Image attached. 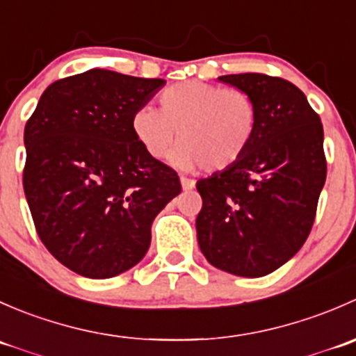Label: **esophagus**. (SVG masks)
<instances>
[{"instance_id":"1","label":"esophagus","mask_w":356,"mask_h":356,"mask_svg":"<svg viewBox=\"0 0 356 356\" xmlns=\"http://www.w3.org/2000/svg\"><path fill=\"white\" fill-rule=\"evenodd\" d=\"M181 184H182V189L184 191H191L193 188H195L196 182L193 181V179H188V177H181Z\"/></svg>"}]
</instances>
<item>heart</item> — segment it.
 <instances>
[{"mask_svg": "<svg viewBox=\"0 0 356 356\" xmlns=\"http://www.w3.org/2000/svg\"><path fill=\"white\" fill-rule=\"evenodd\" d=\"M160 108L139 106L132 115V132L149 156L172 155L179 168L207 167L224 172L250 149L258 127V110L246 91L201 81L170 86L160 95Z\"/></svg>", "mask_w": 356, "mask_h": 356, "instance_id": "obj_1", "label": "heart"}]
</instances>
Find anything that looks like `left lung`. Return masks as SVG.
Listing matches in <instances>:
<instances>
[{"label": "left lung", "instance_id": "left-lung-1", "mask_svg": "<svg viewBox=\"0 0 356 356\" xmlns=\"http://www.w3.org/2000/svg\"><path fill=\"white\" fill-rule=\"evenodd\" d=\"M258 110L250 149L234 167L200 179L196 217L201 253L241 277L277 270L300 251L314 225L327 175L324 129L307 96L265 74L222 75Z\"/></svg>", "mask_w": 356, "mask_h": 356}]
</instances>
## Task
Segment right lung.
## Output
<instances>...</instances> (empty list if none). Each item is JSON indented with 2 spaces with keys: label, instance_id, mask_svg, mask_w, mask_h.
Segmentation results:
<instances>
[{
  "label": "right lung",
  "instance_id": "right-lung-1",
  "mask_svg": "<svg viewBox=\"0 0 356 356\" xmlns=\"http://www.w3.org/2000/svg\"><path fill=\"white\" fill-rule=\"evenodd\" d=\"M165 86L92 68L46 88L25 124L24 191L49 253L89 279L143 260L152 224L181 193L174 168L145 152L132 115Z\"/></svg>",
  "mask_w": 356,
  "mask_h": 356
}]
</instances>
